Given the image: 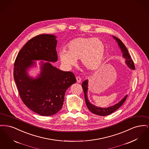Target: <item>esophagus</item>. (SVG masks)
Instances as JSON below:
<instances>
[{
	"label": "esophagus",
	"mask_w": 149,
	"mask_h": 149,
	"mask_svg": "<svg viewBox=\"0 0 149 149\" xmlns=\"http://www.w3.org/2000/svg\"><path fill=\"white\" fill-rule=\"evenodd\" d=\"M76 79H77V83H80L81 82V78L80 77H76Z\"/></svg>",
	"instance_id": "1"
}]
</instances>
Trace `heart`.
<instances>
[{
	"label": "heart",
	"mask_w": 149,
	"mask_h": 149,
	"mask_svg": "<svg viewBox=\"0 0 149 149\" xmlns=\"http://www.w3.org/2000/svg\"><path fill=\"white\" fill-rule=\"evenodd\" d=\"M106 54V46L99 38L79 37L71 40L67 45V50L58 53L61 63L70 68L80 58L81 64L89 70L98 69L102 64Z\"/></svg>",
	"instance_id": "b5f03b06"
}]
</instances>
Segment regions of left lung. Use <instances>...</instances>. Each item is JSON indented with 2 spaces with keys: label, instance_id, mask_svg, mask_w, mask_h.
Returning a JSON list of instances; mask_svg holds the SVG:
<instances>
[{
  "label": "left lung",
  "instance_id": "obj_1",
  "mask_svg": "<svg viewBox=\"0 0 149 149\" xmlns=\"http://www.w3.org/2000/svg\"><path fill=\"white\" fill-rule=\"evenodd\" d=\"M114 38L116 40L117 42H118V44L120 46V47L121 49V51L123 53V56L125 58H126V63L127 65L128 66L131 68L132 70H135V67L134 65V61L132 60V59H131V57L129 55V53L128 52L127 49L125 45H124V43L121 41V40H120L119 38L113 36ZM81 86L83 88V91L84 93V97H85V103L86 104V106L88 107V109L92 112L93 113L99 116H105L109 115L110 114L113 113L115 111H116L117 109H118L123 104V103L125 102L126 99L127 98V95H126L123 99L120 100V102L114 105L113 106L109 107L108 108H100L98 107L95 106L94 105L92 104L88 100V98H87V91H88V80H84Z\"/></svg>",
  "mask_w": 149,
  "mask_h": 149
}]
</instances>
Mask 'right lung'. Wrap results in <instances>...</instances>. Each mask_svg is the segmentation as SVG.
Wrapping results in <instances>:
<instances>
[{"mask_svg":"<svg viewBox=\"0 0 149 149\" xmlns=\"http://www.w3.org/2000/svg\"><path fill=\"white\" fill-rule=\"evenodd\" d=\"M56 44L55 36H36L24 45L14 62V81L22 100L32 111L43 116L54 115L62 108L66 91L77 81L73 72L60 70L50 62H42V72L38 78L28 76L26 70L34 63L33 60L56 61Z\"/></svg>","mask_w":149,"mask_h":149,"instance_id":"add662e5","label":"right lung"}]
</instances>
